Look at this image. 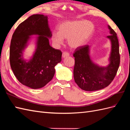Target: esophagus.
Listing matches in <instances>:
<instances>
[{
  "label": "esophagus",
  "mask_w": 130,
  "mask_h": 130,
  "mask_svg": "<svg viewBox=\"0 0 130 130\" xmlns=\"http://www.w3.org/2000/svg\"><path fill=\"white\" fill-rule=\"evenodd\" d=\"M69 56V53L68 52H64L62 53V57L63 58H65L68 57V56Z\"/></svg>",
  "instance_id": "esophagus-1"
}]
</instances>
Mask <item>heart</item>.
Masks as SVG:
<instances>
[{"mask_svg": "<svg viewBox=\"0 0 130 130\" xmlns=\"http://www.w3.org/2000/svg\"><path fill=\"white\" fill-rule=\"evenodd\" d=\"M58 32H53L52 42L55 46L63 44L64 39H67L68 45L72 49H78L87 44L93 34L94 26L86 20H67L58 26Z\"/></svg>", "mask_w": 130, "mask_h": 130, "instance_id": "1", "label": "heart"}]
</instances>
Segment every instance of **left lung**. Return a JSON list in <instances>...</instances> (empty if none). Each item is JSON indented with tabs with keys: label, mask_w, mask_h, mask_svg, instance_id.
Returning <instances> with one entry per match:
<instances>
[{
	"label": "left lung",
	"mask_w": 130,
	"mask_h": 130,
	"mask_svg": "<svg viewBox=\"0 0 130 130\" xmlns=\"http://www.w3.org/2000/svg\"><path fill=\"white\" fill-rule=\"evenodd\" d=\"M110 35L107 37L111 43V52L109 64L101 66L92 60L90 46L86 45L76 49L74 53L75 66L74 77L78 87L86 91H94L103 89L112 81L120 65L119 44L117 35L108 26Z\"/></svg>",
	"instance_id": "left-lung-1"
}]
</instances>
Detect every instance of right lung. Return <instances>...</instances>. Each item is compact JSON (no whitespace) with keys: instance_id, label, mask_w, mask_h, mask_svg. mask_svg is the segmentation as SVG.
<instances>
[{"instance_id":"right-lung-1","label":"right lung","mask_w":130,"mask_h":130,"mask_svg":"<svg viewBox=\"0 0 130 130\" xmlns=\"http://www.w3.org/2000/svg\"><path fill=\"white\" fill-rule=\"evenodd\" d=\"M52 32L48 16L33 15L23 21L13 33L10 46V63L15 77L22 85L32 88L43 87L54 77L55 66L61 61V52L49 45ZM36 49L31 59L23 58V52L32 37Z\"/></svg>"}]
</instances>
